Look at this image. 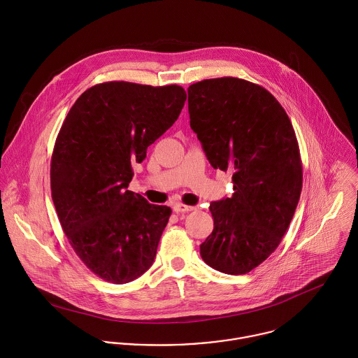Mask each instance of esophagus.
<instances>
[{
    "instance_id": "esophagus-1",
    "label": "esophagus",
    "mask_w": 358,
    "mask_h": 358,
    "mask_svg": "<svg viewBox=\"0 0 358 358\" xmlns=\"http://www.w3.org/2000/svg\"><path fill=\"white\" fill-rule=\"evenodd\" d=\"M192 210H194V206H192V205H173V212H176V213H186V212H192Z\"/></svg>"
}]
</instances>
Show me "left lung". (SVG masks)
I'll return each instance as SVG.
<instances>
[{
	"label": "left lung",
	"instance_id": "left-lung-1",
	"mask_svg": "<svg viewBox=\"0 0 358 358\" xmlns=\"http://www.w3.org/2000/svg\"><path fill=\"white\" fill-rule=\"evenodd\" d=\"M190 127L234 193L213 201V230L200 245L212 268L247 274L271 255L299 203L303 172L292 124L278 101L250 81L222 77L189 87Z\"/></svg>",
	"mask_w": 358,
	"mask_h": 358
}]
</instances>
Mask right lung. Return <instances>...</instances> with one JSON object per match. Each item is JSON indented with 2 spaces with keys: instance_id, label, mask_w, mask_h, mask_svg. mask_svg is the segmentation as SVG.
I'll return each mask as SVG.
<instances>
[{
  "instance_id": "add662e5",
  "label": "right lung",
  "mask_w": 358,
  "mask_h": 358,
  "mask_svg": "<svg viewBox=\"0 0 358 358\" xmlns=\"http://www.w3.org/2000/svg\"><path fill=\"white\" fill-rule=\"evenodd\" d=\"M186 91L110 81L70 108L51 159L52 200L73 250L98 277L127 284L153 264L171 208L128 190L132 164L178 120Z\"/></svg>"
}]
</instances>
